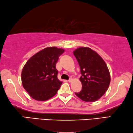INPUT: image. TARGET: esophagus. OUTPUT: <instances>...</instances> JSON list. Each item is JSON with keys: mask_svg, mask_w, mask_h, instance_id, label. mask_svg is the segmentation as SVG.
Instances as JSON below:
<instances>
[{"mask_svg": "<svg viewBox=\"0 0 133 133\" xmlns=\"http://www.w3.org/2000/svg\"><path fill=\"white\" fill-rule=\"evenodd\" d=\"M68 81H69V82H71L72 81V79L71 78H70L68 80Z\"/></svg>", "mask_w": 133, "mask_h": 133, "instance_id": "1", "label": "esophagus"}]
</instances>
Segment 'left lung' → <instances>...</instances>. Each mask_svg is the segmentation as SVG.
Instances as JSON below:
<instances>
[{"label":"left lung","instance_id":"obj_1","mask_svg":"<svg viewBox=\"0 0 133 133\" xmlns=\"http://www.w3.org/2000/svg\"><path fill=\"white\" fill-rule=\"evenodd\" d=\"M81 70L82 90L75 93L86 102H95L105 94L110 84V74L105 62L95 51L80 47L73 52Z\"/></svg>","mask_w":133,"mask_h":133}]
</instances>
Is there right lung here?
I'll list each match as a JSON object with an SVG mask.
<instances>
[{
    "label": "right lung",
    "instance_id": "right-lung-1",
    "mask_svg": "<svg viewBox=\"0 0 133 133\" xmlns=\"http://www.w3.org/2000/svg\"><path fill=\"white\" fill-rule=\"evenodd\" d=\"M64 49L45 48L28 60L22 69V84L33 99L45 101L55 95L62 82L58 78L56 64Z\"/></svg>",
    "mask_w": 133,
    "mask_h": 133
}]
</instances>
